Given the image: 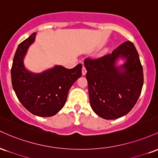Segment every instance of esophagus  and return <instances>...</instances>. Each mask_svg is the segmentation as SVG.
<instances>
[{
	"label": "esophagus",
	"instance_id": "34e87169",
	"mask_svg": "<svg viewBox=\"0 0 158 158\" xmlns=\"http://www.w3.org/2000/svg\"><path fill=\"white\" fill-rule=\"evenodd\" d=\"M81 72H82V75H83V76H85V74H86V73H87L86 68H85L84 66L82 67V70H81Z\"/></svg>",
	"mask_w": 158,
	"mask_h": 158
}]
</instances>
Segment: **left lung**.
Instances as JSON below:
<instances>
[{
  "label": "left lung",
  "mask_w": 158,
  "mask_h": 158,
  "mask_svg": "<svg viewBox=\"0 0 158 158\" xmlns=\"http://www.w3.org/2000/svg\"><path fill=\"white\" fill-rule=\"evenodd\" d=\"M119 58L125 62L117 66ZM84 64L94 111L106 119L128 114L137 102L143 85V67L133 43L126 41L99 59L87 58Z\"/></svg>",
  "instance_id": "left-lung-1"
}]
</instances>
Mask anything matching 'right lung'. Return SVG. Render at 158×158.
I'll use <instances>...</instances> for the list:
<instances>
[{
    "label": "right lung",
    "instance_id": "add662e5",
    "mask_svg": "<svg viewBox=\"0 0 158 158\" xmlns=\"http://www.w3.org/2000/svg\"><path fill=\"white\" fill-rule=\"evenodd\" d=\"M35 36L33 32L18 47L11 69L12 84L18 99L30 113L52 117L64 107L69 90L81 76L82 66L67 69L56 65L39 73L28 70L23 59Z\"/></svg>",
    "mask_w": 158,
    "mask_h": 158
}]
</instances>
